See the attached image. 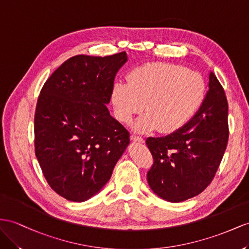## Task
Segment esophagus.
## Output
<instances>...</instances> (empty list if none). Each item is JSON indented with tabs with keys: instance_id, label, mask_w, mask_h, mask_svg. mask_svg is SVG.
Here are the masks:
<instances>
[{
	"instance_id": "obj_1",
	"label": "esophagus",
	"mask_w": 249,
	"mask_h": 249,
	"mask_svg": "<svg viewBox=\"0 0 249 249\" xmlns=\"http://www.w3.org/2000/svg\"><path fill=\"white\" fill-rule=\"evenodd\" d=\"M130 139L132 140L133 142H139V143H144V139L142 138V137H139V136H135V135H132L131 137H130Z\"/></svg>"
}]
</instances>
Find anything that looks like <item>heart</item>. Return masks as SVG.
I'll list each match as a JSON object with an SVG mask.
<instances>
[{
  "label": "heart",
  "mask_w": 249,
  "mask_h": 249,
  "mask_svg": "<svg viewBox=\"0 0 249 249\" xmlns=\"http://www.w3.org/2000/svg\"><path fill=\"white\" fill-rule=\"evenodd\" d=\"M202 76L170 63H148L132 70L128 83H117L112 102L118 119L130 123L144 109L135 125L137 131L160 129L173 133L194 118L205 98Z\"/></svg>",
  "instance_id": "heart-1"
}]
</instances>
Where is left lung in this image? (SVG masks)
<instances>
[{
  "instance_id": "1",
  "label": "left lung",
  "mask_w": 249,
  "mask_h": 249,
  "mask_svg": "<svg viewBox=\"0 0 249 249\" xmlns=\"http://www.w3.org/2000/svg\"><path fill=\"white\" fill-rule=\"evenodd\" d=\"M208 91L189 122L166 137L148 138L154 163L147 173L150 188L168 202L201 194L218 170L228 142V103L221 83L209 73Z\"/></svg>"
}]
</instances>
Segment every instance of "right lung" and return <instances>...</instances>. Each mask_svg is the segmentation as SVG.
Returning <instances> with one entry per match:
<instances>
[{
  "mask_svg": "<svg viewBox=\"0 0 249 249\" xmlns=\"http://www.w3.org/2000/svg\"><path fill=\"white\" fill-rule=\"evenodd\" d=\"M126 53L79 54L64 62L42 87L35 113V151L49 186L68 201L83 202L109 181L129 144L113 119L110 102Z\"/></svg>",
  "mask_w": 249,
  "mask_h": 249,
  "instance_id": "obj_1",
  "label": "right lung"
}]
</instances>
